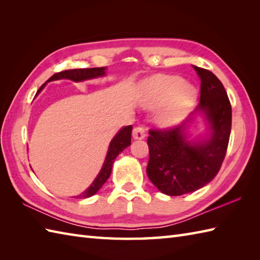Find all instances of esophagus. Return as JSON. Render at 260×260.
<instances>
[{
    "mask_svg": "<svg viewBox=\"0 0 260 260\" xmlns=\"http://www.w3.org/2000/svg\"><path fill=\"white\" fill-rule=\"evenodd\" d=\"M145 129L141 126H137L133 129V137L135 140H143L145 137Z\"/></svg>",
    "mask_w": 260,
    "mask_h": 260,
    "instance_id": "34e87169",
    "label": "esophagus"
}]
</instances>
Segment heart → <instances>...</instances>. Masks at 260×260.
I'll list each match as a JSON object with an SVG mask.
<instances>
[{
	"instance_id": "b5f03b06",
	"label": "heart",
	"mask_w": 260,
	"mask_h": 260,
	"mask_svg": "<svg viewBox=\"0 0 260 260\" xmlns=\"http://www.w3.org/2000/svg\"><path fill=\"white\" fill-rule=\"evenodd\" d=\"M197 89L178 76L154 77L146 85L143 105L148 109H159L157 123L169 127L179 124L197 102Z\"/></svg>"
}]
</instances>
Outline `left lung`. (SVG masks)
Returning <instances> with one entry per match:
<instances>
[{
    "label": "left lung",
    "mask_w": 260,
    "mask_h": 260,
    "mask_svg": "<svg viewBox=\"0 0 260 260\" xmlns=\"http://www.w3.org/2000/svg\"><path fill=\"white\" fill-rule=\"evenodd\" d=\"M200 77L201 112L211 127L208 140L186 141V126L191 117L178 126L152 128L147 139L150 159L148 179L168 196H182L208 184L218 174L227 153L231 132V105L223 85L211 71L196 67Z\"/></svg>",
    "instance_id": "1"
}]
</instances>
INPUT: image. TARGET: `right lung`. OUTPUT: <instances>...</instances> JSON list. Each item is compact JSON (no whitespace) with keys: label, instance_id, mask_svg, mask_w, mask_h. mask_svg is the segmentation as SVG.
Here are the masks:
<instances>
[{"label":"right lung","instance_id":"obj_1","mask_svg":"<svg viewBox=\"0 0 260 260\" xmlns=\"http://www.w3.org/2000/svg\"><path fill=\"white\" fill-rule=\"evenodd\" d=\"M105 70H106V68L102 67V68L70 69V70L60 71V73H57V74H54L53 76H51L50 78H49L45 82V84H43L40 88H39L38 93L42 90V88L45 87L47 82H49V81L58 80V79H70V80H74V81H82V80H86V79L97 78V77L105 76ZM132 129H133L132 125L125 126L118 132L117 134L115 135V137L112 140V142H110L106 158H105L104 165H103V168L101 170V172H99V174L97 175V178L95 179V181L92 182L91 185L88 187V189L85 192H82L80 196H77L75 198H78V199L89 198V197L95 194V193H97V191L104 185L105 182H106L107 179L109 178L110 173H112V168H113V164L115 162V158L117 157L118 154L123 152L127 146L131 145Z\"/></svg>","mask_w":260,"mask_h":260}]
</instances>
